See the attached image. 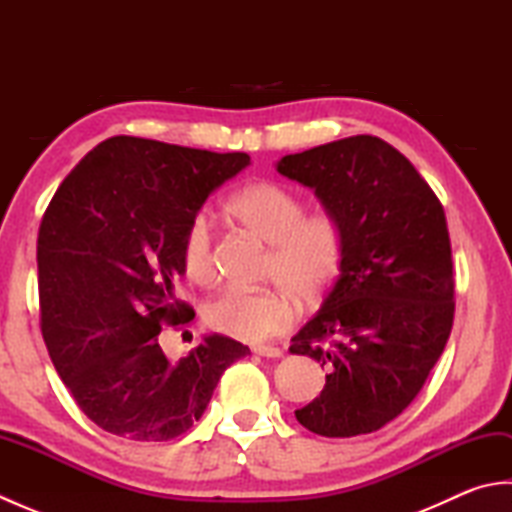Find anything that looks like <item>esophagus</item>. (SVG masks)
Returning <instances> with one entry per match:
<instances>
[{
  "instance_id": "1",
  "label": "esophagus",
  "mask_w": 512,
  "mask_h": 512,
  "mask_svg": "<svg viewBox=\"0 0 512 512\" xmlns=\"http://www.w3.org/2000/svg\"><path fill=\"white\" fill-rule=\"evenodd\" d=\"M253 352L259 354V356H266V358H279L281 354H284V352H281L279 347H275V345H255Z\"/></svg>"
}]
</instances>
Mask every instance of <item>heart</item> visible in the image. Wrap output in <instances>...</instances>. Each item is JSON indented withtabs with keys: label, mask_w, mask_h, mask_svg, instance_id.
Returning a JSON list of instances; mask_svg holds the SVG:
<instances>
[{
	"label": "heart",
	"mask_w": 512,
	"mask_h": 512,
	"mask_svg": "<svg viewBox=\"0 0 512 512\" xmlns=\"http://www.w3.org/2000/svg\"><path fill=\"white\" fill-rule=\"evenodd\" d=\"M226 213L246 231L270 244L266 279L277 290L228 288L204 306L211 330L237 341L262 343L284 332L301 303H317L339 279L345 259V233L332 213H306L295 191L277 182H250L226 202ZM189 281L209 286L215 279L213 233L206 217L189 222L180 246Z\"/></svg>",
	"instance_id": "1"
}]
</instances>
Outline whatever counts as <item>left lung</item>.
Segmentation results:
<instances>
[{"label": "left lung", "instance_id": "obj_1", "mask_svg": "<svg viewBox=\"0 0 512 512\" xmlns=\"http://www.w3.org/2000/svg\"><path fill=\"white\" fill-rule=\"evenodd\" d=\"M341 222L345 259L321 310L290 352L330 367L321 394L295 411L325 438L372 433L400 416L453 328L447 217L416 167L376 136H350L277 162Z\"/></svg>", "mask_w": 512, "mask_h": 512}]
</instances>
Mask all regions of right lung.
<instances>
[{
	"mask_svg": "<svg viewBox=\"0 0 512 512\" xmlns=\"http://www.w3.org/2000/svg\"><path fill=\"white\" fill-rule=\"evenodd\" d=\"M248 165L242 151L114 136L50 200L37 239L41 334L76 405L103 431L136 442L182 436L224 369L250 354L209 334L171 363L158 341L162 325L184 328L195 317L176 299L184 231Z\"/></svg>",
	"mask_w": 512,
	"mask_h": 512,
	"instance_id": "add662e5",
	"label": "right lung"
}]
</instances>
